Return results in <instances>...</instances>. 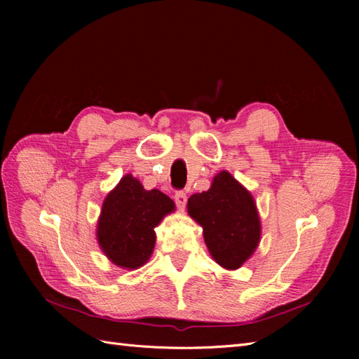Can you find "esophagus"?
<instances>
[{"mask_svg": "<svg viewBox=\"0 0 359 359\" xmlns=\"http://www.w3.org/2000/svg\"><path fill=\"white\" fill-rule=\"evenodd\" d=\"M175 202H177V205H178V208H184V206H186V203H187V194L184 193V191H177L175 193Z\"/></svg>", "mask_w": 359, "mask_h": 359, "instance_id": "esophagus-1", "label": "esophagus"}]
</instances>
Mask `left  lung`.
I'll return each instance as SVG.
<instances>
[{
  "label": "left lung",
  "mask_w": 359,
  "mask_h": 359,
  "mask_svg": "<svg viewBox=\"0 0 359 359\" xmlns=\"http://www.w3.org/2000/svg\"><path fill=\"white\" fill-rule=\"evenodd\" d=\"M187 210L203 229L211 256L226 269L240 268L260 241V219L252 194L222 170L210 190L190 196Z\"/></svg>",
  "instance_id": "8db88e82"
}]
</instances>
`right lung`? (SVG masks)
Masks as SVG:
<instances>
[{"mask_svg":"<svg viewBox=\"0 0 359 359\" xmlns=\"http://www.w3.org/2000/svg\"><path fill=\"white\" fill-rule=\"evenodd\" d=\"M172 211H175V203L169 196L157 189L145 190L128 173L103 202L97 241L111 262L136 269L153 255L154 227Z\"/></svg>","mask_w":359,"mask_h":359,"instance_id":"obj_1","label":"right lung"}]
</instances>
